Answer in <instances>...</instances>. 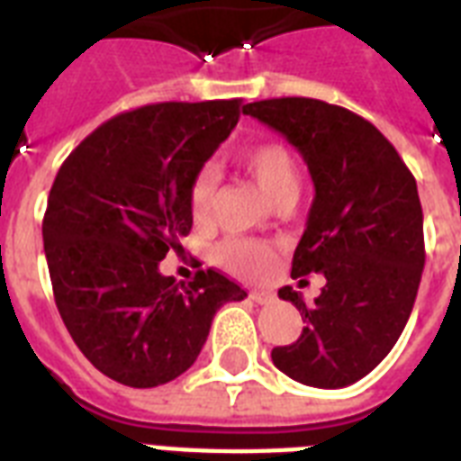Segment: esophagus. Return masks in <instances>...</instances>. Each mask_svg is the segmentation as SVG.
Returning a JSON list of instances; mask_svg holds the SVG:
<instances>
[{
	"mask_svg": "<svg viewBox=\"0 0 461 461\" xmlns=\"http://www.w3.org/2000/svg\"><path fill=\"white\" fill-rule=\"evenodd\" d=\"M251 299L256 303H270V302H273V292H266V289H256V292H251Z\"/></svg>",
	"mask_w": 461,
	"mask_h": 461,
	"instance_id": "obj_1",
	"label": "esophagus"
}]
</instances>
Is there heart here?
I'll return each instance as SVG.
<instances>
[{"label": "heart", "instance_id": "obj_1", "mask_svg": "<svg viewBox=\"0 0 461 461\" xmlns=\"http://www.w3.org/2000/svg\"><path fill=\"white\" fill-rule=\"evenodd\" d=\"M239 159L275 203L285 195L299 194V169H296L292 153L280 143H258V146L246 148L244 153L239 155ZM215 191V167H201L191 181V188H188V208H191V215L195 220H205L212 212ZM217 256L231 273L244 275V277L266 275L273 267L275 260L273 246L266 244V241H256V239H230L220 246Z\"/></svg>", "mask_w": 461, "mask_h": 461}]
</instances>
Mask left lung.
I'll list each match as a JSON object with an SVG mask.
<instances>
[{"label":"left lung","instance_id":"1","mask_svg":"<svg viewBox=\"0 0 461 461\" xmlns=\"http://www.w3.org/2000/svg\"><path fill=\"white\" fill-rule=\"evenodd\" d=\"M302 153L315 195L294 251L292 277L322 273L313 306L282 287L306 328L273 364L296 383L337 390L390 354L416 302L423 210L416 179L383 133L354 112L313 97H275L244 107Z\"/></svg>","mask_w":461,"mask_h":461}]
</instances>
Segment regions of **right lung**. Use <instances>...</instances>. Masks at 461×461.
<instances>
[{"label":"right lung","instance_id":"obj_1","mask_svg":"<svg viewBox=\"0 0 461 461\" xmlns=\"http://www.w3.org/2000/svg\"><path fill=\"white\" fill-rule=\"evenodd\" d=\"M241 100L159 103L97 126L57 172L42 220L54 302L107 378L158 387L188 371L212 318L246 292L215 270L176 282L159 260L194 224L188 188Z\"/></svg>","mask_w":461,"mask_h":461}]
</instances>
